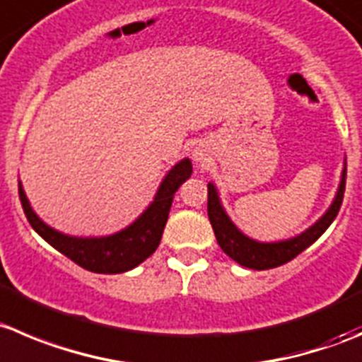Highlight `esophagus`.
<instances>
[{
	"instance_id": "obj_1",
	"label": "esophagus",
	"mask_w": 362,
	"mask_h": 362,
	"mask_svg": "<svg viewBox=\"0 0 362 362\" xmlns=\"http://www.w3.org/2000/svg\"><path fill=\"white\" fill-rule=\"evenodd\" d=\"M192 156H194V160L197 161V163H204V161L208 160V154H206V149H202V147H195L194 153H192Z\"/></svg>"
}]
</instances>
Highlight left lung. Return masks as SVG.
Wrapping results in <instances>:
<instances>
[{
	"instance_id": "obj_1",
	"label": "left lung",
	"mask_w": 362,
	"mask_h": 362,
	"mask_svg": "<svg viewBox=\"0 0 362 362\" xmlns=\"http://www.w3.org/2000/svg\"><path fill=\"white\" fill-rule=\"evenodd\" d=\"M345 181H346V161L341 172V181H339L338 192L334 197L330 208L323 213L318 222L313 223L309 229H305L300 235L293 236L290 240H281V242H256L243 235L242 230L233 223V220L227 216L226 209L220 204L218 192L213 183H208V216L211 222L213 230H215L216 242L220 249L236 263L252 270H268V268L281 267L288 263L293 257H297L302 250L308 249L309 245L316 242L320 236L327 230V227L334 222L338 215L343 202V194H345Z\"/></svg>"
}]
</instances>
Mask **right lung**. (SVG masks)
<instances>
[{
	"mask_svg": "<svg viewBox=\"0 0 362 362\" xmlns=\"http://www.w3.org/2000/svg\"><path fill=\"white\" fill-rule=\"evenodd\" d=\"M190 175L192 161L185 158L167 172L153 202L147 206L146 211L135 222L129 223L126 229L119 230L115 235L99 236V238H80V236L64 235L42 222L30 206L21 181L19 199L30 226L58 252L94 274H122V272L139 267L158 249L172 201H174V194Z\"/></svg>",
	"mask_w": 362,
	"mask_h": 362,
	"instance_id": "1",
	"label": "right lung"
}]
</instances>
